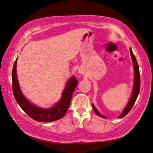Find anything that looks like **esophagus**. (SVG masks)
Masks as SVG:
<instances>
[{"label": "esophagus", "instance_id": "1", "mask_svg": "<svg viewBox=\"0 0 153 153\" xmlns=\"http://www.w3.org/2000/svg\"><path fill=\"white\" fill-rule=\"evenodd\" d=\"M79 73H80V74H83V71L82 70V69H79Z\"/></svg>", "mask_w": 153, "mask_h": 153}]
</instances>
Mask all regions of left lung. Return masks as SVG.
Wrapping results in <instances>:
<instances>
[{
	"label": "left lung",
	"instance_id": "1",
	"mask_svg": "<svg viewBox=\"0 0 153 153\" xmlns=\"http://www.w3.org/2000/svg\"><path fill=\"white\" fill-rule=\"evenodd\" d=\"M130 53L131 55V58H132V60H133V67H134V71H135V82H134V86H133V93H132L131 97L128 103L126 105V106L125 107V108L123 111V112L121 113V115L119 116V117H124V116H126L128 113L130 112V111L131 110L134 104H135V102L136 101L137 98V96L139 95V93H140V69H139V66H138V63L137 62V60L135 58V56H134V54L132 51L131 48L130 49ZM93 111H95V113L97 114V115L100 116L102 118H106L105 116L102 115V114H100L98 111L97 110V108H95V106L92 104Z\"/></svg>",
	"mask_w": 153,
	"mask_h": 153
}]
</instances>
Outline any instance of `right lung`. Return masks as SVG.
<instances>
[{
  "mask_svg": "<svg viewBox=\"0 0 153 153\" xmlns=\"http://www.w3.org/2000/svg\"><path fill=\"white\" fill-rule=\"evenodd\" d=\"M17 59L13 65L11 77L12 89L16 101L22 110L33 120L40 122H50L62 118L69 108L75 88L78 84L77 79L72 77L68 80L61 99L50 108H39L30 103L20 91L16 76Z\"/></svg>",
  "mask_w": 153,
  "mask_h": 153,
  "instance_id": "1",
  "label": "right lung"
}]
</instances>
